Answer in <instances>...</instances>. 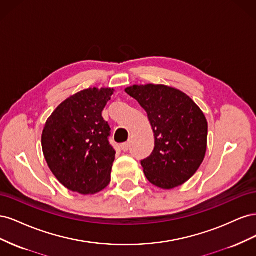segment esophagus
<instances>
[{
  "instance_id": "obj_1",
  "label": "esophagus",
  "mask_w": 256,
  "mask_h": 256,
  "mask_svg": "<svg viewBox=\"0 0 256 256\" xmlns=\"http://www.w3.org/2000/svg\"><path fill=\"white\" fill-rule=\"evenodd\" d=\"M129 147H130V143H129V142H126V143H122V150L124 152H128Z\"/></svg>"
}]
</instances>
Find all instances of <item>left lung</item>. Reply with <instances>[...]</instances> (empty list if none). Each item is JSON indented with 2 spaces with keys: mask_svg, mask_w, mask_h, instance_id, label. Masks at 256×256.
<instances>
[{
  "mask_svg": "<svg viewBox=\"0 0 256 256\" xmlns=\"http://www.w3.org/2000/svg\"><path fill=\"white\" fill-rule=\"evenodd\" d=\"M125 92L146 111L154 131V150L141 161L146 178L161 189L182 186L205 158L204 113L188 95L166 85H132Z\"/></svg>",
  "mask_w": 256,
  "mask_h": 256,
  "instance_id": "left-lung-1",
  "label": "left lung"
}]
</instances>
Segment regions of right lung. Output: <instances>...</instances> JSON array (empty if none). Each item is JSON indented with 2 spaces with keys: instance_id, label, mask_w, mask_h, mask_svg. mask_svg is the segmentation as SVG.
I'll use <instances>...</instances> for the list:
<instances>
[{
  "instance_id": "add662e5",
  "label": "right lung",
  "mask_w": 256,
  "mask_h": 256,
  "mask_svg": "<svg viewBox=\"0 0 256 256\" xmlns=\"http://www.w3.org/2000/svg\"><path fill=\"white\" fill-rule=\"evenodd\" d=\"M114 88H88L64 100L46 122L42 145L48 166L68 190L95 194L111 182L115 150L102 111Z\"/></svg>"
}]
</instances>
